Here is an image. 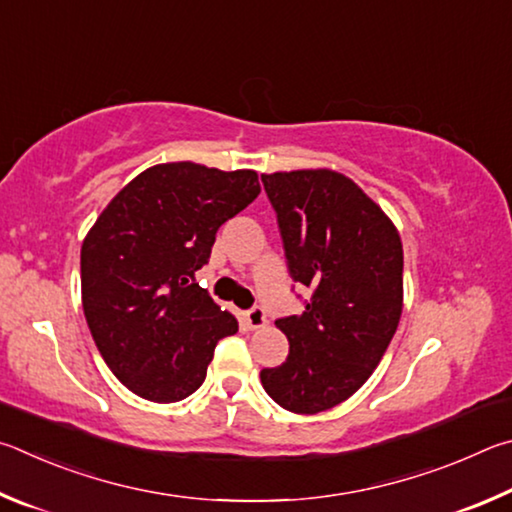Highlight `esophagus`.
Segmentation results:
<instances>
[{
    "instance_id": "34e87169",
    "label": "esophagus",
    "mask_w": 512,
    "mask_h": 512,
    "mask_svg": "<svg viewBox=\"0 0 512 512\" xmlns=\"http://www.w3.org/2000/svg\"><path fill=\"white\" fill-rule=\"evenodd\" d=\"M245 324H247V328H251V330H258V328H265L267 326V315H265V310L263 308H251V310H247L245 312Z\"/></svg>"
}]
</instances>
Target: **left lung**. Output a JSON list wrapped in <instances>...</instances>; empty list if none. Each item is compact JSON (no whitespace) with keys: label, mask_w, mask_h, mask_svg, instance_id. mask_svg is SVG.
Here are the masks:
<instances>
[{"label":"left lung","mask_w":512,"mask_h":512,"mask_svg":"<svg viewBox=\"0 0 512 512\" xmlns=\"http://www.w3.org/2000/svg\"><path fill=\"white\" fill-rule=\"evenodd\" d=\"M279 220L290 276L312 297L276 321L290 355L261 382L292 414H319L371 378L402 315L396 224L353 179L328 168L261 175Z\"/></svg>","instance_id":"left-lung-1"}]
</instances>
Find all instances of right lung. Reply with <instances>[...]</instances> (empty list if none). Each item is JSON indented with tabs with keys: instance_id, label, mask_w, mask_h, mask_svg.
I'll list each match as a JSON object with an SVG mask.
<instances>
[{
	"instance_id": "right-lung-1",
	"label": "right lung",
	"mask_w": 512,
	"mask_h": 512,
	"mask_svg": "<svg viewBox=\"0 0 512 512\" xmlns=\"http://www.w3.org/2000/svg\"><path fill=\"white\" fill-rule=\"evenodd\" d=\"M261 193L256 170L193 161L146 168L112 197L80 249L83 310L98 353L152 402L191 396L238 321L195 283L215 233Z\"/></svg>"
}]
</instances>
